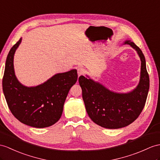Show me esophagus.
Wrapping results in <instances>:
<instances>
[{
    "label": "esophagus",
    "instance_id": "34e87169",
    "mask_svg": "<svg viewBox=\"0 0 160 160\" xmlns=\"http://www.w3.org/2000/svg\"><path fill=\"white\" fill-rule=\"evenodd\" d=\"M84 72H85V70L83 68L79 67V68H77V73H78V76H79V77L83 75Z\"/></svg>",
    "mask_w": 160,
    "mask_h": 160
}]
</instances>
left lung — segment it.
<instances>
[{"label":"left lung","mask_w":160,"mask_h":160,"mask_svg":"<svg viewBox=\"0 0 160 160\" xmlns=\"http://www.w3.org/2000/svg\"><path fill=\"white\" fill-rule=\"evenodd\" d=\"M123 44L136 50L141 61L139 83L133 90L127 93L111 91L89 76H80L79 85L85 108L90 119L98 126L108 129H118L130 125L141 113L149 89V77L142 51L133 42Z\"/></svg>","instance_id":"obj_1"}]
</instances>
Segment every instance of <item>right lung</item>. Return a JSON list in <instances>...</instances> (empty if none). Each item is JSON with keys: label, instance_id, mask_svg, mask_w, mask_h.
<instances>
[{"label": "right lung", "instance_id": "obj_1", "mask_svg": "<svg viewBox=\"0 0 160 160\" xmlns=\"http://www.w3.org/2000/svg\"><path fill=\"white\" fill-rule=\"evenodd\" d=\"M22 38L7 56L2 79V90L11 112L19 122L31 127L42 128L56 123L61 118L70 89L77 81L76 69L57 73L43 83L27 87L15 76L13 59Z\"/></svg>", "mask_w": 160, "mask_h": 160}]
</instances>
